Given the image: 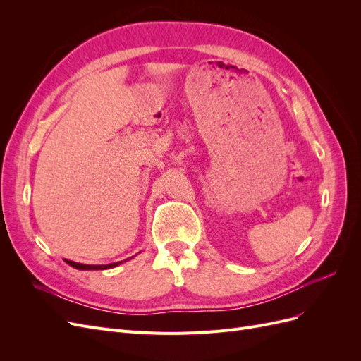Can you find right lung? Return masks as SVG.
I'll list each match as a JSON object with an SVG mask.
<instances>
[{
    "instance_id": "obj_1",
    "label": "right lung",
    "mask_w": 361,
    "mask_h": 361,
    "mask_svg": "<svg viewBox=\"0 0 361 361\" xmlns=\"http://www.w3.org/2000/svg\"><path fill=\"white\" fill-rule=\"evenodd\" d=\"M128 260V259H126ZM125 260H120V262H114V264L110 265H84V264H78V262H72V260H66V264L76 268V269H82V271H90V269H110V268H116Z\"/></svg>"
}]
</instances>
